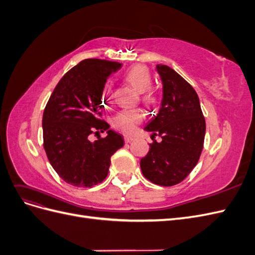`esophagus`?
<instances>
[{"mask_svg": "<svg viewBox=\"0 0 255 255\" xmlns=\"http://www.w3.org/2000/svg\"><path fill=\"white\" fill-rule=\"evenodd\" d=\"M134 139H135V138H134L133 136H129V135H126V136H125V141H126L127 143L132 142Z\"/></svg>", "mask_w": 255, "mask_h": 255, "instance_id": "obj_1", "label": "esophagus"}]
</instances>
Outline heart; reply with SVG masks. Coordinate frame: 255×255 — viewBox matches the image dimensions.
Masks as SVG:
<instances>
[{
	"instance_id": "b5f03b06",
	"label": "heart",
	"mask_w": 255,
	"mask_h": 255,
	"mask_svg": "<svg viewBox=\"0 0 255 255\" xmlns=\"http://www.w3.org/2000/svg\"><path fill=\"white\" fill-rule=\"evenodd\" d=\"M125 79L128 84L138 91L142 92V100L148 104H153L156 101V97L150 91L152 79L148 69L142 65L130 67L125 73ZM113 96V86L109 81L104 84L102 88V100L107 103ZM144 119V113L141 110H122L113 118V125L116 128L123 133H132L136 127Z\"/></svg>"
}]
</instances>
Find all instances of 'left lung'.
I'll return each mask as SVG.
<instances>
[{
    "instance_id": "1",
    "label": "left lung",
    "mask_w": 255,
    "mask_h": 255,
    "mask_svg": "<svg viewBox=\"0 0 255 255\" xmlns=\"http://www.w3.org/2000/svg\"><path fill=\"white\" fill-rule=\"evenodd\" d=\"M163 84V99L156 116L144 130L158 135L140 159L142 174L154 184L173 186L186 177L197 165L203 149L205 120L199 97L191 85L166 65H157Z\"/></svg>"
}]
</instances>
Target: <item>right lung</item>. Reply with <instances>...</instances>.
Returning a JSON list of instances; mask_svg holds the SVG:
<instances>
[{
  "label": "right lung",
  "mask_w": 255,
  "mask_h": 255,
  "mask_svg": "<svg viewBox=\"0 0 255 255\" xmlns=\"http://www.w3.org/2000/svg\"><path fill=\"white\" fill-rule=\"evenodd\" d=\"M122 64L84 59L56 85L42 117L43 146L54 170L66 183L92 187L109 173L111 157L125 144L123 136L100 119L102 88ZM94 130H108L106 137L89 140Z\"/></svg>",
  "instance_id": "1"
}]
</instances>
